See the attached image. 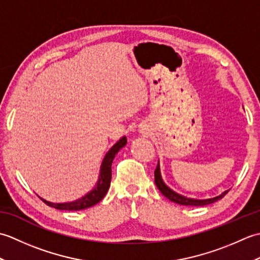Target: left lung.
<instances>
[{"label":"left lung","instance_id":"1","mask_svg":"<svg viewBox=\"0 0 260 260\" xmlns=\"http://www.w3.org/2000/svg\"><path fill=\"white\" fill-rule=\"evenodd\" d=\"M154 176H155V184L157 186V189L161 191L162 194L165 198H168L170 201L181 204V206H194V207L207 206V204L217 202L218 200H220V199H222L229 191V190H227V191L222 192L220 196H217L214 198H209V199H194V198H187L185 196H182V194H180V193L175 192L174 190H172L171 187H169L167 184L164 183L162 175H161V169H159V161L157 163L156 170L154 171Z\"/></svg>","mask_w":260,"mask_h":260}]
</instances>
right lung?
<instances>
[{
  "mask_svg": "<svg viewBox=\"0 0 260 260\" xmlns=\"http://www.w3.org/2000/svg\"><path fill=\"white\" fill-rule=\"evenodd\" d=\"M127 143L126 136H123L121 139L116 142L115 144L109 148V151L105 155L102 165H101V171H99V176L97 180L96 185L92 187V190L81 197L77 199L75 201L71 202H62V203H54L47 201L41 197H39L41 200L45 202L47 206L56 208L58 210H68V211H78V210H84L87 208H90L95 206L99 201L103 200V198L106 196V193L110 186V180H112V163L113 159L115 158L116 154H117L120 148H123Z\"/></svg>",
  "mask_w": 260,
  "mask_h": 260,
  "instance_id": "right-lung-1",
  "label": "right lung"
}]
</instances>
